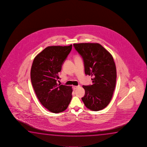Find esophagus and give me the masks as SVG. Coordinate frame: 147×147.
<instances>
[{
	"label": "esophagus",
	"instance_id": "1",
	"mask_svg": "<svg viewBox=\"0 0 147 147\" xmlns=\"http://www.w3.org/2000/svg\"><path fill=\"white\" fill-rule=\"evenodd\" d=\"M79 87H80L79 85H78V86H72V88H73V90H77L78 88H79Z\"/></svg>",
	"mask_w": 147,
	"mask_h": 147
}]
</instances>
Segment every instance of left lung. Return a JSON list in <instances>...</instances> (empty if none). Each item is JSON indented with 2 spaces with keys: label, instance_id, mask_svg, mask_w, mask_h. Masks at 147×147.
Masks as SVG:
<instances>
[{
  "label": "left lung",
  "instance_id": "obj_1",
  "mask_svg": "<svg viewBox=\"0 0 147 147\" xmlns=\"http://www.w3.org/2000/svg\"><path fill=\"white\" fill-rule=\"evenodd\" d=\"M82 57L85 74L92 77V85H83L85 105L98 111L107 107L112 99L116 82V68L110 53L98 43L74 44Z\"/></svg>",
  "mask_w": 147,
  "mask_h": 147
}]
</instances>
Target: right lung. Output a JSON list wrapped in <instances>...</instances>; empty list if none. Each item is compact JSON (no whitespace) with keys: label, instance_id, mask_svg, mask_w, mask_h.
<instances>
[{"label":"right lung","instance_id":"1","mask_svg":"<svg viewBox=\"0 0 147 147\" xmlns=\"http://www.w3.org/2000/svg\"><path fill=\"white\" fill-rule=\"evenodd\" d=\"M72 49L68 46H49L35 57L31 80L38 99L50 112L59 113L67 109L72 98V88L57 84L64 63Z\"/></svg>","mask_w":147,"mask_h":147}]
</instances>
